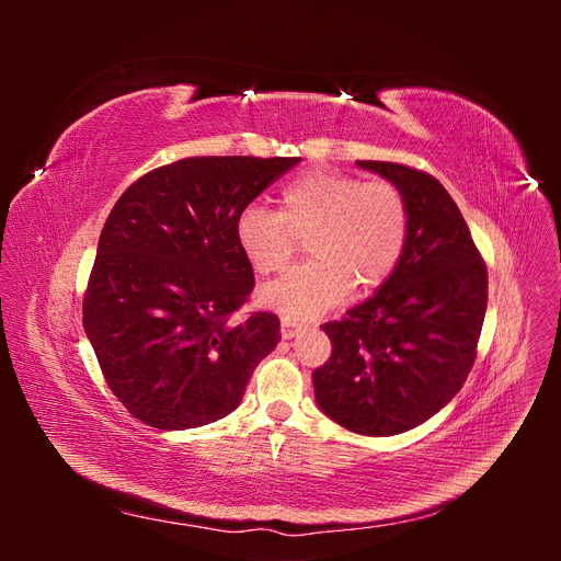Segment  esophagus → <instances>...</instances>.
Returning <instances> with one entry per match:
<instances>
[{"label": "esophagus", "mask_w": 561, "mask_h": 561, "mask_svg": "<svg viewBox=\"0 0 561 561\" xmlns=\"http://www.w3.org/2000/svg\"><path fill=\"white\" fill-rule=\"evenodd\" d=\"M299 330H301V322L297 318H290V316H283L280 318V334H283V339H293Z\"/></svg>", "instance_id": "1"}]
</instances>
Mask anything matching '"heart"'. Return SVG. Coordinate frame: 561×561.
Segmentation results:
<instances>
[{"mask_svg": "<svg viewBox=\"0 0 561 561\" xmlns=\"http://www.w3.org/2000/svg\"><path fill=\"white\" fill-rule=\"evenodd\" d=\"M410 227V203L396 182L316 168L280 186L278 210L243 208L233 233L262 276L290 264L304 236L311 260L266 285L262 297L285 316L309 318L334 309L351 285L367 295L393 278Z\"/></svg>", "mask_w": 561, "mask_h": 561, "instance_id": "obj_1", "label": "heart"}]
</instances>
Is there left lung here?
<instances>
[{
    "label": "left lung",
    "mask_w": 561,
    "mask_h": 561,
    "mask_svg": "<svg viewBox=\"0 0 561 561\" xmlns=\"http://www.w3.org/2000/svg\"><path fill=\"white\" fill-rule=\"evenodd\" d=\"M358 165L404 192L410 243L377 295L322 325L332 353L313 371V388L339 426L386 437L428 421L468 379L486 311V264L433 175L390 161Z\"/></svg>",
    "instance_id": "8db88e82"
}]
</instances>
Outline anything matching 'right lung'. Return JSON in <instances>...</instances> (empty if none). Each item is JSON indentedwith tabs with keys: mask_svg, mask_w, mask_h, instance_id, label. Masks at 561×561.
<instances>
[{
	"mask_svg": "<svg viewBox=\"0 0 561 561\" xmlns=\"http://www.w3.org/2000/svg\"><path fill=\"white\" fill-rule=\"evenodd\" d=\"M297 157H190L114 203L83 293V330L112 393L159 431L231 414L276 348L271 311L233 318L254 287L233 225Z\"/></svg>",
	"mask_w": 561,
	"mask_h": 561,
	"instance_id": "1",
	"label": "right lung"
}]
</instances>
